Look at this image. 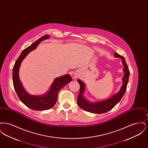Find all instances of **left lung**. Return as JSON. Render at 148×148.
<instances>
[{"label": "left lung", "instance_id": "left-lung-1", "mask_svg": "<svg viewBox=\"0 0 148 148\" xmlns=\"http://www.w3.org/2000/svg\"><path fill=\"white\" fill-rule=\"evenodd\" d=\"M114 56L116 58H120L122 60V63L124 65V71L125 72L124 75L123 77V83L119 91L116 94H114L111 98L105 100L99 101L95 103H90L87 101L83 97V93L84 92L85 85L83 82L80 80H77V82L80 85V92L77 96V103L82 109L85 111L95 114H101L109 111L116 106L125 94L127 90V84L129 80V77L130 74V71L128 66L127 65L124 58L115 52Z\"/></svg>", "mask_w": 148, "mask_h": 148}]
</instances>
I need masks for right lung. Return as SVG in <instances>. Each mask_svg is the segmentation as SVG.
Here are the masks:
<instances>
[{"label": "right lung", "mask_w": 148, "mask_h": 148, "mask_svg": "<svg viewBox=\"0 0 148 148\" xmlns=\"http://www.w3.org/2000/svg\"><path fill=\"white\" fill-rule=\"evenodd\" d=\"M49 36V35L42 36L28 48L23 50L16 60L13 69V85L19 98L23 104L30 109L35 110H48L53 108L56 103L58 92L72 80L71 75L69 74L56 77L51 85L49 90L45 94L40 96L30 95L23 88L19 77V69L21 62L31 51L35 49L40 42L48 39Z\"/></svg>", "instance_id": "obj_1"}]
</instances>
